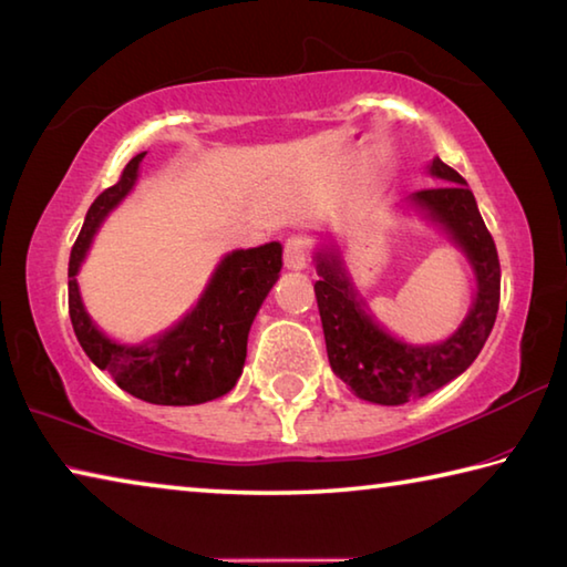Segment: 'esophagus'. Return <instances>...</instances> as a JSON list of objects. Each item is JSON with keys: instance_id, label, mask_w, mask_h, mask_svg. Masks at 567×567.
Listing matches in <instances>:
<instances>
[{"instance_id": "esophagus-1", "label": "esophagus", "mask_w": 567, "mask_h": 567, "mask_svg": "<svg viewBox=\"0 0 567 567\" xmlns=\"http://www.w3.org/2000/svg\"><path fill=\"white\" fill-rule=\"evenodd\" d=\"M285 267L287 270H305L307 267V240L290 238L285 243Z\"/></svg>"}]
</instances>
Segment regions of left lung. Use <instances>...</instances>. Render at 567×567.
Returning a JSON list of instances; mask_svg holds the SVG:
<instances>
[{"instance_id":"1","label":"left lung","mask_w":567,"mask_h":567,"mask_svg":"<svg viewBox=\"0 0 567 567\" xmlns=\"http://www.w3.org/2000/svg\"><path fill=\"white\" fill-rule=\"evenodd\" d=\"M426 173L444 185L406 195L396 205V213L416 215L444 233L466 257L476 280L466 317L446 339L414 344L391 334L357 287L334 235L319 243L312 255L329 367L359 399L382 406L406 404L454 382L486 344L498 312V252L468 183L441 158L431 161Z\"/></svg>"}]
</instances>
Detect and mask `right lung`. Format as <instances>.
I'll list each match as a JSON object with an SVG mask.
<instances>
[{
  "mask_svg": "<svg viewBox=\"0 0 567 567\" xmlns=\"http://www.w3.org/2000/svg\"><path fill=\"white\" fill-rule=\"evenodd\" d=\"M143 158L146 153L131 158L121 181L91 203L69 257V317L86 357L123 391L161 406L205 404L238 384L255 315L280 280L282 245L265 243L223 255L198 302L166 332L141 344L109 337L81 300L76 275L101 225L136 188Z\"/></svg>",
  "mask_w": 567,
  "mask_h": 567,
  "instance_id": "1",
  "label": "right lung"
}]
</instances>
